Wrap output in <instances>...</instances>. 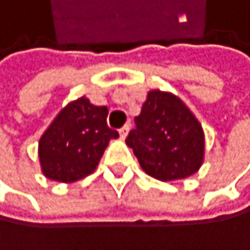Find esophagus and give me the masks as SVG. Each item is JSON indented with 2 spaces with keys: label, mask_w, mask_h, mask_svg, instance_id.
I'll use <instances>...</instances> for the list:
<instances>
[{
  "label": "esophagus",
  "mask_w": 250,
  "mask_h": 250,
  "mask_svg": "<svg viewBox=\"0 0 250 250\" xmlns=\"http://www.w3.org/2000/svg\"><path fill=\"white\" fill-rule=\"evenodd\" d=\"M129 129H130V124H126V126H123V127L120 129V135H121V139H126V137H127Z\"/></svg>",
  "instance_id": "obj_1"
}]
</instances>
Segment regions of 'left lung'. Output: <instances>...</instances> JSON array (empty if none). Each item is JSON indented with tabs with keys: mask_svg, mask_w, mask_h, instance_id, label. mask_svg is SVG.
<instances>
[{
	"mask_svg": "<svg viewBox=\"0 0 250 250\" xmlns=\"http://www.w3.org/2000/svg\"><path fill=\"white\" fill-rule=\"evenodd\" d=\"M126 144L142 169L163 182L185 179L203 164L201 124L180 99L169 92H148Z\"/></svg>",
	"mask_w": 250,
	"mask_h": 250,
	"instance_id": "obj_1",
	"label": "left lung"
}]
</instances>
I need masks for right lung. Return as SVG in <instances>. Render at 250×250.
Listing matches in <instances>:
<instances>
[{
	"instance_id": "1",
	"label": "right lung",
	"mask_w": 250,
	"mask_h": 250,
	"mask_svg": "<svg viewBox=\"0 0 250 250\" xmlns=\"http://www.w3.org/2000/svg\"><path fill=\"white\" fill-rule=\"evenodd\" d=\"M106 115V106H94L84 97L66 105L40 140L42 174L71 184L94 172L108 142L120 137Z\"/></svg>"
}]
</instances>
